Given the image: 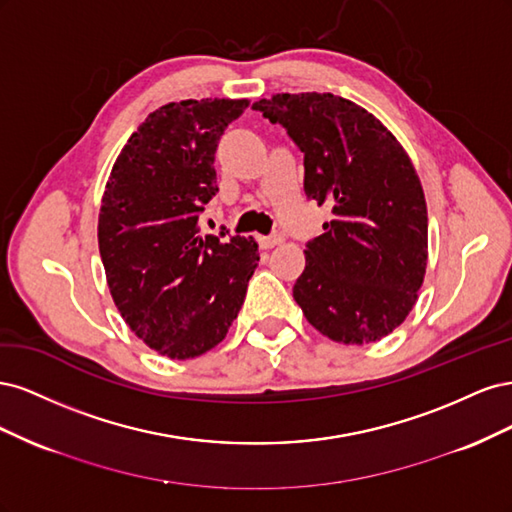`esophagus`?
Masks as SVG:
<instances>
[{
	"label": "esophagus",
	"mask_w": 512,
	"mask_h": 512,
	"mask_svg": "<svg viewBox=\"0 0 512 512\" xmlns=\"http://www.w3.org/2000/svg\"><path fill=\"white\" fill-rule=\"evenodd\" d=\"M258 241H260L262 247H275V245L284 243V237L280 235V232H273V235H265V237H260Z\"/></svg>",
	"instance_id": "1"
}]
</instances>
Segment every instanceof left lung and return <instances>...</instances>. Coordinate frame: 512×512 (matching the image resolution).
I'll return each mask as SVG.
<instances>
[{
    "mask_svg": "<svg viewBox=\"0 0 512 512\" xmlns=\"http://www.w3.org/2000/svg\"><path fill=\"white\" fill-rule=\"evenodd\" d=\"M252 108L288 132L307 198L331 209L305 245L294 301L333 342H378L410 314L427 267V205L408 153L374 115L333 94H277Z\"/></svg>",
    "mask_w": 512,
    "mask_h": 512,
    "instance_id": "left-lung-1",
    "label": "left lung"
}]
</instances>
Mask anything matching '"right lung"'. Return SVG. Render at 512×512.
I'll return each instance as SVG.
<instances>
[{"label": "right lung", "mask_w": 512, "mask_h": 512, "mask_svg": "<svg viewBox=\"0 0 512 512\" xmlns=\"http://www.w3.org/2000/svg\"><path fill=\"white\" fill-rule=\"evenodd\" d=\"M247 100H183L153 111L121 149L102 196L98 243L106 282L136 337L168 359L218 346L245 301L258 243L203 235L218 194L215 149Z\"/></svg>", "instance_id": "obj_1"}]
</instances>
